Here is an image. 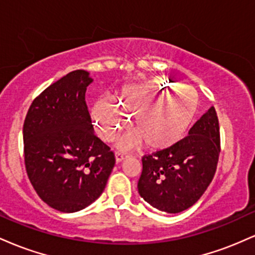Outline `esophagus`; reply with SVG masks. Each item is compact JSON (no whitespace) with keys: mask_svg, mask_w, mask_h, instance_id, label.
Instances as JSON below:
<instances>
[{"mask_svg":"<svg viewBox=\"0 0 255 255\" xmlns=\"http://www.w3.org/2000/svg\"><path fill=\"white\" fill-rule=\"evenodd\" d=\"M129 156L128 154L124 153V152H120V151H116L115 153V158H116V162H122V160L126 159V158H128Z\"/></svg>","mask_w":255,"mask_h":255,"instance_id":"34e87169","label":"esophagus"}]
</instances>
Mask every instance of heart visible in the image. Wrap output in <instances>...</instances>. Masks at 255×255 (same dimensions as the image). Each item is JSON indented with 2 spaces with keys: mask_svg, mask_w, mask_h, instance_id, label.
Listing matches in <instances>:
<instances>
[{
  "mask_svg": "<svg viewBox=\"0 0 255 255\" xmlns=\"http://www.w3.org/2000/svg\"><path fill=\"white\" fill-rule=\"evenodd\" d=\"M199 97L192 87L182 86L166 78H154L125 87L116 105L99 99L92 109L99 136L113 141L126 129L129 120L137 134L121 140L130 147L142 140L152 148H165L177 142L194 120Z\"/></svg>",
  "mask_w": 255,
  "mask_h": 255,
  "instance_id": "obj_1",
  "label": "heart"
}]
</instances>
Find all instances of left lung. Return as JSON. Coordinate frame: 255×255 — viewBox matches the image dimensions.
Wrapping results in <instances>:
<instances>
[{"label": "left lung", "instance_id": "8db88e82", "mask_svg": "<svg viewBox=\"0 0 255 255\" xmlns=\"http://www.w3.org/2000/svg\"><path fill=\"white\" fill-rule=\"evenodd\" d=\"M219 153L218 118L211 107L193 125L188 135L141 158L139 194L159 211L178 213L189 209L211 183Z\"/></svg>", "mask_w": 255, "mask_h": 255}]
</instances>
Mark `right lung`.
Listing matches in <instances>:
<instances>
[{
	"label": "right lung",
	"instance_id": "right-lung-1",
	"mask_svg": "<svg viewBox=\"0 0 255 255\" xmlns=\"http://www.w3.org/2000/svg\"><path fill=\"white\" fill-rule=\"evenodd\" d=\"M89 73L73 71L32 102L24 122L25 168L34 191L61 212H77L99 198L115 154L93 133L85 101Z\"/></svg>",
	"mask_w": 255,
	"mask_h": 255
}]
</instances>
